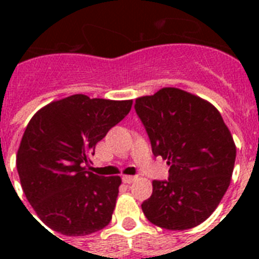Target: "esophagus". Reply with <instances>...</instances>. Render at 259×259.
Masks as SVG:
<instances>
[{
	"label": "esophagus",
	"mask_w": 259,
	"mask_h": 259,
	"mask_svg": "<svg viewBox=\"0 0 259 259\" xmlns=\"http://www.w3.org/2000/svg\"><path fill=\"white\" fill-rule=\"evenodd\" d=\"M134 180H136V176H123L122 177V181H123L125 184H132Z\"/></svg>",
	"instance_id": "34e87169"
}]
</instances>
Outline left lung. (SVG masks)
Wrapping results in <instances>:
<instances>
[{"label": "left lung", "mask_w": 259, "mask_h": 259, "mask_svg": "<svg viewBox=\"0 0 259 259\" xmlns=\"http://www.w3.org/2000/svg\"><path fill=\"white\" fill-rule=\"evenodd\" d=\"M154 156L166 160L169 179L154 180L141 208L153 225L188 230L209 218L233 176L237 148L221 113L203 98L176 87L136 99Z\"/></svg>", "instance_id": "1"}]
</instances>
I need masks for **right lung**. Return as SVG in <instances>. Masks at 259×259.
Segmentation results:
<instances>
[{"label": "right lung", "instance_id": "right-lung-1", "mask_svg": "<svg viewBox=\"0 0 259 259\" xmlns=\"http://www.w3.org/2000/svg\"><path fill=\"white\" fill-rule=\"evenodd\" d=\"M133 101L83 94L41 107L26 126L16 158L22 191L37 217L55 233L82 237L109 225L121 177L90 172V156Z\"/></svg>", "mask_w": 259, "mask_h": 259}]
</instances>
